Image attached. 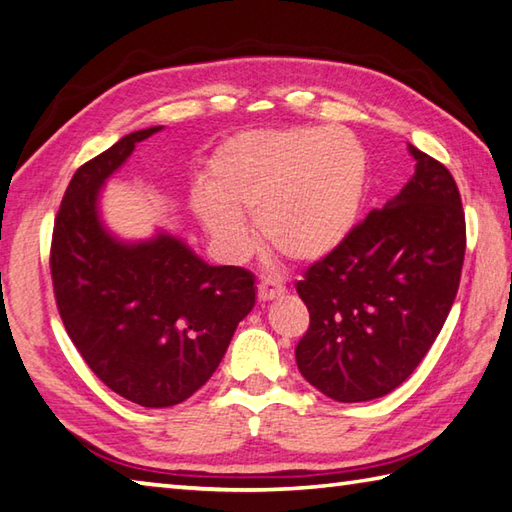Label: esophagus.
<instances>
[{
  "label": "esophagus",
  "mask_w": 512,
  "mask_h": 512,
  "mask_svg": "<svg viewBox=\"0 0 512 512\" xmlns=\"http://www.w3.org/2000/svg\"><path fill=\"white\" fill-rule=\"evenodd\" d=\"M284 290L286 288L279 282H275V279H262L257 286V297H259V302H270V299L282 297Z\"/></svg>",
  "instance_id": "obj_1"
}]
</instances>
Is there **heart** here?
Masks as SVG:
<instances>
[{
    "mask_svg": "<svg viewBox=\"0 0 512 512\" xmlns=\"http://www.w3.org/2000/svg\"><path fill=\"white\" fill-rule=\"evenodd\" d=\"M366 153L339 128L255 130L217 150L206 188L193 195L197 222L228 257L250 248L244 215L268 246L313 264L346 242L366 190Z\"/></svg>",
    "mask_w": 512,
    "mask_h": 512,
    "instance_id": "1",
    "label": "heart"
}]
</instances>
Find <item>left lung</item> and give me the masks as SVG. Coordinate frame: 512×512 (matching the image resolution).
Instances as JSON below:
<instances>
[{"mask_svg":"<svg viewBox=\"0 0 512 512\" xmlns=\"http://www.w3.org/2000/svg\"><path fill=\"white\" fill-rule=\"evenodd\" d=\"M408 153L406 186L295 284L310 313L295 348L299 373L335 402H370L404 384L455 302L462 199L444 164L413 144Z\"/></svg>","mask_w":512,"mask_h":512,"instance_id":"left-lung-1","label":"left lung"}]
</instances>
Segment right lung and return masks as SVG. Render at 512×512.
Listing matches in <instances>:
<instances>
[{
  "label": "right lung",
  "instance_id": "add662e5",
  "mask_svg": "<svg viewBox=\"0 0 512 512\" xmlns=\"http://www.w3.org/2000/svg\"><path fill=\"white\" fill-rule=\"evenodd\" d=\"M164 126L135 130L70 179L55 219L50 273L68 337L88 368L144 408L182 404L215 373L255 306V275L210 266L157 228L122 239L102 217L106 182Z\"/></svg>",
  "mask_w": 512,
  "mask_h": 512
}]
</instances>
